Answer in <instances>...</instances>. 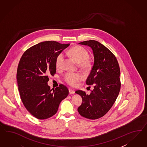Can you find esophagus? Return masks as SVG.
I'll use <instances>...</instances> for the list:
<instances>
[{"label":"esophagus","instance_id":"obj_1","mask_svg":"<svg viewBox=\"0 0 147 147\" xmlns=\"http://www.w3.org/2000/svg\"><path fill=\"white\" fill-rule=\"evenodd\" d=\"M69 94H74L75 93V91H74L73 89H71V88H69Z\"/></svg>","mask_w":147,"mask_h":147}]
</instances>
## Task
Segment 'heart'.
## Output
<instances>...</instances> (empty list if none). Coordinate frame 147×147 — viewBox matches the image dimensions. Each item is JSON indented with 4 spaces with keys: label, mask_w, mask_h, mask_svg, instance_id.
<instances>
[{
    "label": "heart",
    "mask_w": 147,
    "mask_h": 147,
    "mask_svg": "<svg viewBox=\"0 0 147 147\" xmlns=\"http://www.w3.org/2000/svg\"><path fill=\"white\" fill-rule=\"evenodd\" d=\"M67 55L71 58L79 63L80 67L88 71L91 67V62L88 60L89 53L84 48L80 46H76L71 48L66 51ZM63 61V55L60 53L56 58V65L57 68L61 67ZM82 79V76L78 73L68 72L64 76L65 81L69 86L74 87L76 84Z\"/></svg>",
    "instance_id": "obj_1"
}]
</instances>
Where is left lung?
Returning a JSON list of instances; mask_svg holds the SVG:
<instances>
[{"mask_svg":"<svg viewBox=\"0 0 147 147\" xmlns=\"http://www.w3.org/2000/svg\"><path fill=\"white\" fill-rule=\"evenodd\" d=\"M92 49L94 63L86 80L94 89L90 95L85 91L76 93L82 98V103L78 109L80 115L87 119L102 117L115 103L120 90V71L115 56L98 42L89 40L79 43Z\"/></svg>","mask_w":147,"mask_h":147,"instance_id":"left-lung-1","label":"left lung"}]
</instances>
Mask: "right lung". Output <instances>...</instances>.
Masks as SVG:
<instances>
[{"label": "right lung", "mask_w": 147, "mask_h": 147, "mask_svg": "<svg viewBox=\"0 0 147 147\" xmlns=\"http://www.w3.org/2000/svg\"><path fill=\"white\" fill-rule=\"evenodd\" d=\"M69 44L45 41L29 48L24 52L16 73L20 98L28 112L37 119L55 115L60 102L68 95V89L61 84L50 89L48 76L56 71V58Z\"/></svg>", "instance_id": "add662e5"}]
</instances>
